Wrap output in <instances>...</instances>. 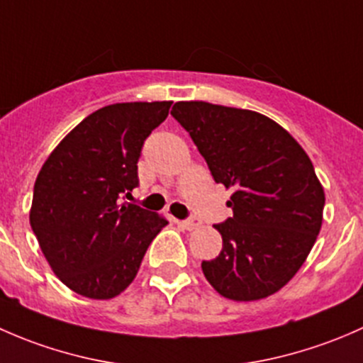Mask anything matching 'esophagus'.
<instances>
[{
	"label": "esophagus",
	"instance_id": "34e87169",
	"mask_svg": "<svg viewBox=\"0 0 363 363\" xmlns=\"http://www.w3.org/2000/svg\"><path fill=\"white\" fill-rule=\"evenodd\" d=\"M200 225H202V219H199V218H189V219H186V221H182V226H184L186 230H195V228H199Z\"/></svg>",
	"mask_w": 363,
	"mask_h": 363
}]
</instances>
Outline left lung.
<instances>
[{"mask_svg":"<svg viewBox=\"0 0 363 363\" xmlns=\"http://www.w3.org/2000/svg\"><path fill=\"white\" fill-rule=\"evenodd\" d=\"M172 116L232 189L233 216L214 225L223 250L202 262L205 279L237 302L265 298L298 272L323 223L325 193L309 156L276 121L207 101H177Z\"/></svg>","mask_w":363,"mask_h":363,"instance_id":"8db88e82","label":"left lung"}]
</instances>
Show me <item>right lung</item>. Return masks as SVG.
<instances>
[{
    "label": "right lung",
    "mask_w": 363,
    "mask_h": 363,
    "mask_svg": "<svg viewBox=\"0 0 363 363\" xmlns=\"http://www.w3.org/2000/svg\"><path fill=\"white\" fill-rule=\"evenodd\" d=\"M172 101L113 104L87 116L43 163L29 223L61 283L108 300L126 290L163 216L121 202L138 186L145 138L167 119Z\"/></svg>",
    "instance_id": "obj_1"
}]
</instances>
